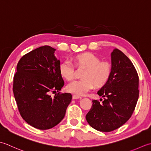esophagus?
Returning <instances> with one entry per match:
<instances>
[{
    "label": "esophagus",
    "instance_id": "34e87169",
    "mask_svg": "<svg viewBox=\"0 0 151 151\" xmlns=\"http://www.w3.org/2000/svg\"><path fill=\"white\" fill-rule=\"evenodd\" d=\"M72 98L73 100H76V99H81V97H80L79 96H78V95H76V94H73L72 96Z\"/></svg>",
    "mask_w": 151,
    "mask_h": 151
}]
</instances>
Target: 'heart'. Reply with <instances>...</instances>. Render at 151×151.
I'll return each mask as SVG.
<instances>
[{"instance_id":"b5f03b06","label":"heart","mask_w":151,"mask_h":151,"mask_svg":"<svg viewBox=\"0 0 151 151\" xmlns=\"http://www.w3.org/2000/svg\"><path fill=\"white\" fill-rule=\"evenodd\" d=\"M76 65L85 68L82 73L83 79L70 83L66 89L69 93L83 95L96 85L101 87L106 83L111 73V66L107 62H100V59L94 54L86 53L74 58ZM59 72L61 76L70 81L74 78V67L71 61L66 60L60 64Z\"/></svg>"}]
</instances>
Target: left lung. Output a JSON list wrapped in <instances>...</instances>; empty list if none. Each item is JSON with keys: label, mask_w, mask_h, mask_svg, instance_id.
Returning <instances> with one entry per match:
<instances>
[{"label": "left lung", "mask_w": 151, "mask_h": 151, "mask_svg": "<svg viewBox=\"0 0 151 151\" xmlns=\"http://www.w3.org/2000/svg\"><path fill=\"white\" fill-rule=\"evenodd\" d=\"M111 73L93 100L86 120L96 130L108 132L121 127L131 117L139 98V77L131 60L118 49L111 53Z\"/></svg>", "instance_id": "left-lung-1"}]
</instances>
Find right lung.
Returning a JSON list of instances; mask_svg holds the SVG:
<instances>
[{"label":"right lung","mask_w":151,"mask_h":151,"mask_svg":"<svg viewBox=\"0 0 151 151\" xmlns=\"http://www.w3.org/2000/svg\"><path fill=\"white\" fill-rule=\"evenodd\" d=\"M55 51L44 45L24 55L14 77L13 92L20 115L40 130L50 129L62 121L72 98L70 93L51 96L64 85Z\"/></svg>","instance_id":"1"}]
</instances>
